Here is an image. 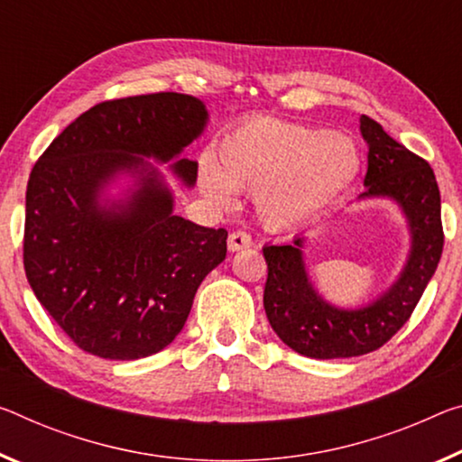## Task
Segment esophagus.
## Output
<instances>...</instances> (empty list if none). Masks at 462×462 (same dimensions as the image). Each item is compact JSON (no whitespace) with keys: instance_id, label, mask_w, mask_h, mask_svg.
<instances>
[{"instance_id":"1","label":"esophagus","mask_w":462,"mask_h":462,"mask_svg":"<svg viewBox=\"0 0 462 462\" xmlns=\"http://www.w3.org/2000/svg\"><path fill=\"white\" fill-rule=\"evenodd\" d=\"M253 246V236L246 230H234L228 236V248L230 251H240V248Z\"/></svg>"}]
</instances>
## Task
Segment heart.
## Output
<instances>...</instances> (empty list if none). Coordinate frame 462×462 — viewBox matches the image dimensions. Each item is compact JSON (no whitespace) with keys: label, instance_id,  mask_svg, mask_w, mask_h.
<instances>
[{"label":"heart","instance_id":"b5f03b06","mask_svg":"<svg viewBox=\"0 0 462 462\" xmlns=\"http://www.w3.org/2000/svg\"><path fill=\"white\" fill-rule=\"evenodd\" d=\"M360 158L347 137L320 127L254 116L230 129L217 166L205 160L201 187L224 208L234 189L259 191L263 217L288 226L317 214L356 179Z\"/></svg>","mask_w":462,"mask_h":462}]
</instances>
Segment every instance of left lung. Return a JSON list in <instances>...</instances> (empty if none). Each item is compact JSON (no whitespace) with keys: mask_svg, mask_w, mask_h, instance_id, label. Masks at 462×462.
Here are the masks:
<instances>
[{"mask_svg":"<svg viewBox=\"0 0 462 462\" xmlns=\"http://www.w3.org/2000/svg\"><path fill=\"white\" fill-rule=\"evenodd\" d=\"M360 129L368 143L362 197H393L409 219L413 246L399 282L360 310L333 309L319 298L304 271L302 238L263 248L267 261L263 306L269 325L285 346L317 360L364 356L383 347L413 314L442 257L440 189L431 166L370 116H360Z\"/></svg>","mask_w":462,"mask_h":462,"instance_id":"obj_1","label":"left lung"}]
</instances>
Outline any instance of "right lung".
I'll use <instances>...</instances> for the list:
<instances>
[{
    "instance_id": "obj_1",
    "label": "right lung",
    "mask_w": 462,
    "mask_h": 462,
    "mask_svg": "<svg viewBox=\"0 0 462 462\" xmlns=\"http://www.w3.org/2000/svg\"><path fill=\"white\" fill-rule=\"evenodd\" d=\"M203 102L156 92L98 102L69 123L32 166L26 187L24 271L34 296L88 354L137 360L185 327L203 277L226 259L224 228L172 214V195L143 156L168 162L201 134ZM174 172L193 185L197 164ZM143 174L121 212L97 191L116 171Z\"/></svg>"
}]
</instances>
